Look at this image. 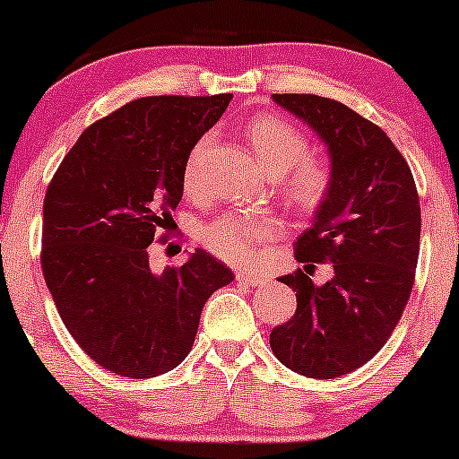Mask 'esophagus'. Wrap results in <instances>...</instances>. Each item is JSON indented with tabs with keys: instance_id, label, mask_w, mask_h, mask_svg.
I'll return each mask as SVG.
<instances>
[{
	"instance_id": "obj_1",
	"label": "esophagus",
	"mask_w": 459,
	"mask_h": 459,
	"mask_svg": "<svg viewBox=\"0 0 459 459\" xmlns=\"http://www.w3.org/2000/svg\"><path fill=\"white\" fill-rule=\"evenodd\" d=\"M237 281L250 284V287H263L267 282V278L259 272H239L237 273Z\"/></svg>"
}]
</instances>
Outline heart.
Here are the masks:
<instances>
[{"label": "heart", "instance_id": "1", "mask_svg": "<svg viewBox=\"0 0 459 459\" xmlns=\"http://www.w3.org/2000/svg\"><path fill=\"white\" fill-rule=\"evenodd\" d=\"M246 134L263 168L272 177H284V192L293 203L299 207H313L319 203L328 187V172L321 163L304 160L310 144L296 125L287 123L281 116L263 114L250 120ZM207 146L209 138H203L189 152L183 175L187 192H196L198 166ZM278 229V220L267 213H224L204 226L203 239L209 250L224 261L244 265L255 259L256 246L272 239Z\"/></svg>", "mask_w": 459, "mask_h": 459}]
</instances>
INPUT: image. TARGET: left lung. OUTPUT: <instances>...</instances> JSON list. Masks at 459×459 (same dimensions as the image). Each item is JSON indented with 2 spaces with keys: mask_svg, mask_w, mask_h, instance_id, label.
Here are the masks:
<instances>
[{
  "mask_svg": "<svg viewBox=\"0 0 459 459\" xmlns=\"http://www.w3.org/2000/svg\"><path fill=\"white\" fill-rule=\"evenodd\" d=\"M272 99L328 149V187L296 259L330 261L334 276L278 278L296 291L298 308L272 330L270 345L291 371L332 380L371 360L402 319L419 259V194L402 152L371 120L317 94Z\"/></svg>",
  "mask_w": 459,
  "mask_h": 459,
  "instance_id": "8db88e82",
  "label": "left lung"
}]
</instances>
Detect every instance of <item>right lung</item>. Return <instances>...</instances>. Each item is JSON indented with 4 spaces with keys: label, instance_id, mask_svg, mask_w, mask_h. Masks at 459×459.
I'll return each mask as SVG.
<instances>
[{
    "label": "right lung",
    "instance_id": "add662e5",
    "mask_svg": "<svg viewBox=\"0 0 459 459\" xmlns=\"http://www.w3.org/2000/svg\"><path fill=\"white\" fill-rule=\"evenodd\" d=\"M230 94L146 97L91 125L45 194L43 273L79 347L116 376L146 380L192 350L207 299L233 272L196 250L155 273L149 246L172 222L189 152Z\"/></svg>",
    "mask_w": 459,
    "mask_h": 459
}]
</instances>
